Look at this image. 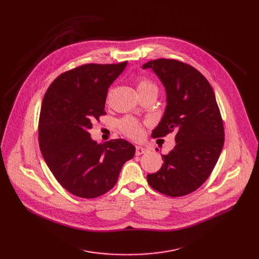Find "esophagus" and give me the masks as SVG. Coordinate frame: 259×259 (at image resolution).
I'll return each instance as SVG.
<instances>
[{"label": "esophagus", "mask_w": 259, "mask_h": 259, "mask_svg": "<svg viewBox=\"0 0 259 259\" xmlns=\"http://www.w3.org/2000/svg\"><path fill=\"white\" fill-rule=\"evenodd\" d=\"M148 151H149V150H148V148H145V147L137 146V148H135V154H137V155L145 154V153H147Z\"/></svg>", "instance_id": "1"}]
</instances>
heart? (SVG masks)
<instances>
[{"mask_svg": "<svg viewBox=\"0 0 259 259\" xmlns=\"http://www.w3.org/2000/svg\"><path fill=\"white\" fill-rule=\"evenodd\" d=\"M137 89H138L139 94L145 93L147 91H152V90L157 91L156 86L152 83V81H150L147 78H141L138 80ZM119 129L122 133L127 135L128 138H131L134 140L140 139L142 137V133H143L142 125L140 124V121L135 118H132V117L122 118L119 121Z\"/></svg>", "mask_w": 259, "mask_h": 259, "instance_id": "1", "label": "heart"}]
</instances>
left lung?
Wrapping results in <instances>:
<instances>
[{
  "instance_id": "8db88e82",
  "label": "left lung",
  "mask_w": 259,
  "mask_h": 259,
  "mask_svg": "<svg viewBox=\"0 0 259 259\" xmlns=\"http://www.w3.org/2000/svg\"><path fill=\"white\" fill-rule=\"evenodd\" d=\"M150 68L167 94L165 113L152 137L174 132L175 147L161 155L164 164L147 175L148 184L168 196L195 191L207 181L223 150L224 124L214 91L207 78L186 63L158 59L143 65Z\"/></svg>"
}]
</instances>
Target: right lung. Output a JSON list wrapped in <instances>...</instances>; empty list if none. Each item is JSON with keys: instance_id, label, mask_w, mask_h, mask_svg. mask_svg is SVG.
<instances>
[{"instance_id": "add662e5", "label": "right lung", "mask_w": 259, "mask_h": 259, "mask_svg": "<svg viewBox=\"0 0 259 259\" xmlns=\"http://www.w3.org/2000/svg\"><path fill=\"white\" fill-rule=\"evenodd\" d=\"M127 62L85 64L52 81L42 103L38 143L54 178L71 194L95 198L111 190L135 147L125 140L98 144L90 137L92 122L105 115L108 88Z\"/></svg>"}]
</instances>
